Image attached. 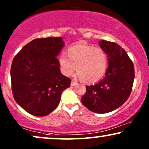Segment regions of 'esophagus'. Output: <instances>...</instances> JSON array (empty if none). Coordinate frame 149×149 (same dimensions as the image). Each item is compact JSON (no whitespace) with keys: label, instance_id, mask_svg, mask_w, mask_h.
<instances>
[{"label":"esophagus","instance_id":"34e87169","mask_svg":"<svg viewBox=\"0 0 149 149\" xmlns=\"http://www.w3.org/2000/svg\"><path fill=\"white\" fill-rule=\"evenodd\" d=\"M77 84H78V83L75 82V81H73V80L71 81V86H76V85H77Z\"/></svg>","mask_w":149,"mask_h":149}]
</instances>
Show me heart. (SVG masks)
<instances>
[{"instance_id":"heart-1","label":"heart","mask_w":149,"mask_h":149,"mask_svg":"<svg viewBox=\"0 0 149 149\" xmlns=\"http://www.w3.org/2000/svg\"><path fill=\"white\" fill-rule=\"evenodd\" d=\"M67 57L62 56L59 59L65 76H72L76 68L80 80L89 84L100 80L106 72L108 59L107 54L100 47L76 45L67 50Z\"/></svg>"}]
</instances>
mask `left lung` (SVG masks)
Masks as SVG:
<instances>
[{"instance_id": "obj_1", "label": "left lung", "mask_w": 149, "mask_h": 149, "mask_svg": "<svg viewBox=\"0 0 149 149\" xmlns=\"http://www.w3.org/2000/svg\"><path fill=\"white\" fill-rule=\"evenodd\" d=\"M99 45L107 54L108 68L104 78L94 85L86 86L81 102L92 112L106 113L116 110L129 98L135 71L133 62L119 45L104 40Z\"/></svg>"}]
</instances>
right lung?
<instances>
[{"instance_id":"obj_1","label":"right lung","mask_w":149,"mask_h":149,"mask_svg":"<svg viewBox=\"0 0 149 149\" xmlns=\"http://www.w3.org/2000/svg\"><path fill=\"white\" fill-rule=\"evenodd\" d=\"M64 45L61 37L36 38L13 60L10 74L14 98L33 116H45L55 110L63 91L70 86L71 79L62 74L56 58Z\"/></svg>"}]
</instances>
